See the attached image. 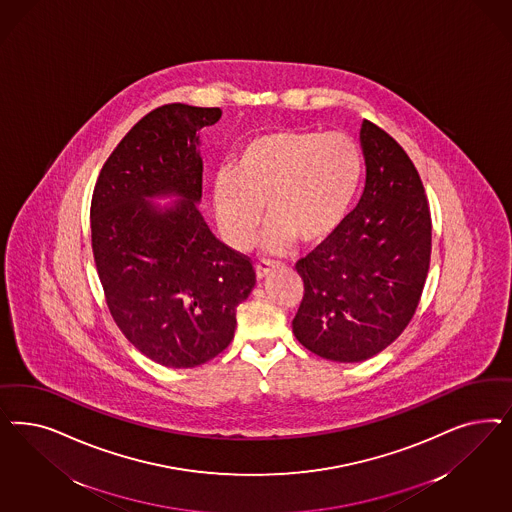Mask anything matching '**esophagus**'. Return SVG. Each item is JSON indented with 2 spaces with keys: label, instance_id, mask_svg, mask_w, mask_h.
Here are the masks:
<instances>
[{
  "label": "esophagus",
  "instance_id": "esophagus-1",
  "mask_svg": "<svg viewBox=\"0 0 512 512\" xmlns=\"http://www.w3.org/2000/svg\"><path fill=\"white\" fill-rule=\"evenodd\" d=\"M275 267H277V264H275V262H271V260H262V262H258V264H256V277H258V279H264V277H267Z\"/></svg>",
  "mask_w": 512,
  "mask_h": 512
}]
</instances>
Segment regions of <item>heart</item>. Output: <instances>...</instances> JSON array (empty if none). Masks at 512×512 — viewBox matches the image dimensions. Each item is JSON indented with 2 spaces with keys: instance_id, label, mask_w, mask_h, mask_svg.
<instances>
[{
  "instance_id": "heart-1",
  "label": "heart",
  "mask_w": 512,
  "mask_h": 512,
  "mask_svg": "<svg viewBox=\"0 0 512 512\" xmlns=\"http://www.w3.org/2000/svg\"><path fill=\"white\" fill-rule=\"evenodd\" d=\"M362 173V150L347 133L290 128L258 135L239 152L233 173L215 177L218 228L231 247L248 248L265 205V248L282 250L294 239L320 243L343 224Z\"/></svg>"
}]
</instances>
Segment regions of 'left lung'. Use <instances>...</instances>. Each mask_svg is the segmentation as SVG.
I'll list each match as a JSON object with an SVG mask.
<instances>
[{
  "label": "left lung",
  "instance_id": "left-lung-1",
  "mask_svg": "<svg viewBox=\"0 0 512 512\" xmlns=\"http://www.w3.org/2000/svg\"><path fill=\"white\" fill-rule=\"evenodd\" d=\"M365 188L354 211L296 264L305 294L292 322L320 358L356 363L392 345L411 322L428 277L431 216L407 152L363 120Z\"/></svg>",
  "mask_w": 512,
  "mask_h": 512
}]
</instances>
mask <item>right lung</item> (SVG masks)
Wrapping results in <instances>:
<instances>
[{"label": "right lung", "mask_w": 512, "mask_h": 512, "mask_svg": "<svg viewBox=\"0 0 512 512\" xmlns=\"http://www.w3.org/2000/svg\"><path fill=\"white\" fill-rule=\"evenodd\" d=\"M218 107L162 105L143 116L101 167L92 250L107 307L152 362L188 369L213 360L235 333L254 284L247 256L218 241L199 213L201 128ZM175 197L169 208L152 198Z\"/></svg>", "instance_id": "right-lung-1"}]
</instances>
